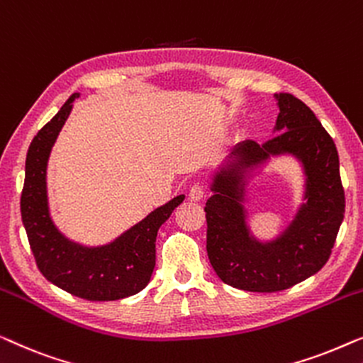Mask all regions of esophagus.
<instances>
[{
	"label": "esophagus",
	"mask_w": 363,
	"mask_h": 363,
	"mask_svg": "<svg viewBox=\"0 0 363 363\" xmlns=\"http://www.w3.org/2000/svg\"><path fill=\"white\" fill-rule=\"evenodd\" d=\"M203 194H206V189H203L202 184L196 182L191 187V191H189V199L191 201H201V199H203Z\"/></svg>",
	"instance_id": "obj_1"
}]
</instances>
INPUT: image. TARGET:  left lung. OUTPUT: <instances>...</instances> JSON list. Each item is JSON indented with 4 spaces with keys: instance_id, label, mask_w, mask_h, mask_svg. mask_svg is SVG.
Listing matches in <instances>:
<instances>
[{
    "instance_id": "1",
    "label": "left lung",
    "mask_w": 363,
    "mask_h": 363,
    "mask_svg": "<svg viewBox=\"0 0 363 363\" xmlns=\"http://www.w3.org/2000/svg\"><path fill=\"white\" fill-rule=\"evenodd\" d=\"M279 110L273 138L245 141L211 176L206 203L207 255L217 277L252 293L288 289L324 267L344 220L339 155L313 110L289 94L274 95ZM291 157L301 169V202L281 233L259 239L249 223V189L272 159Z\"/></svg>"
}]
</instances>
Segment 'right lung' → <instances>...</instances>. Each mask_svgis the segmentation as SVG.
<instances>
[{
  "label": "right lung",
  "instance_id": "obj_1",
  "mask_svg": "<svg viewBox=\"0 0 363 363\" xmlns=\"http://www.w3.org/2000/svg\"><path fill=\"white\" fill-rule=\"evenodd\" d=\"M74 94L57 115L34 136L26 156L21 217L35 263L45 279L89 301H115L140 293L150 283L156 264V237L186 196H177L105 245H84L55 225L49 206L48 166L64 128Z\"/></svg>",
  "mask_w": 363,
  "mask_h": 363
}]
</instances>
